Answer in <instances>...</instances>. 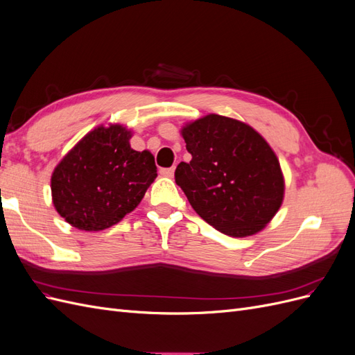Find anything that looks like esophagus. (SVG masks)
Instances as JSON below:
<instances>
[{
  "mask_svg": "<svg viewBox=\"0 0 355 355\" xmlns=\"http://www.w3.org/2000/svg\"><path fill=\"white\" fill-rule=\"evenodd\" d=\"M159 173L163 175L164 178H173L175 175V167H168V168H161Z\"/></svg>",
  "mask_w": 355,
  "mask_h": 355,
  "instance_id": "esophagus-1",
  "label": "esophagus"
}]
</instances>
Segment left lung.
Returning a JSON list of instances; mask_svg holds the SVG:
<instances>
[{
	"label": "left lung",
	"mask_w": 355,
	"mask_h": 355,
	"mask_svg": "<svg viewBox=\"0 0 355 355\" xmlns=\"http://www.w3.org/2000/svg\"><path fill=\"white\" fill-rule=\"evenodd\" d=\"M182 136L192 159L176 167L175 180L200 218L231 237L266 227L283 202L284 179L265 139L218 114L188 123Z\"/></svg>",
	"instance_id": "8db88e82"
}]
</instances>
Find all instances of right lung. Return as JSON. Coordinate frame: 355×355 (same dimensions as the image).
Wrapping results in <instances>:
<instances>
[{"label":"right lung","mask_w":355,"mask_h":355,"mask_svg":"<svg viewBox=\"0 0 355 355\" xmlns=\"http://www.w3.org/2000/svg\"><path fill=\"white\" fill-rule=\"evenodd\" d=\"M132 132L99 125L62 158L51 175L53 204L81 231H102L136 209L157 178L149 151H135Z\"/></svg>","instance_id":"1"}]
</instances>
